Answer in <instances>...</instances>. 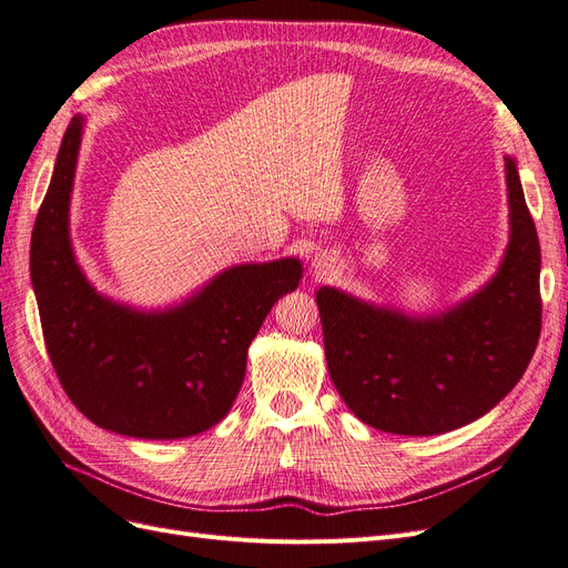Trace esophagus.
<instances>
[{
	"label": "esophagus",
	"instance_id": "esophagus-1",
	"mask_svg": "<svg viewBox=\"0 0 568 568\" xmlns=\"http://www.w3.org/2000/svg\"><path fill=\"white\" fill-rule=\"evenodd\" d=\"M334 255H329V253H320V255H315V261H313V267H315V272L317 274H326V272H332L334 270Z\"/></svg>",
	"mask_w": 568,
	"mask_h": 568
}]
</instances>
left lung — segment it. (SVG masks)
Returning <instances> with one entry per match:
<instances>
[{
	"label": "left lung",
	"instance_id": "obj_1",
	"mask_svg": "<svg viewBox=\"0 0 568 568\" xmlns=\"http://www.w3.org/2000/svg\"><path fill=\"white\" fill-rule=\"evenodd\" d=\"M509 244L476 294L407 315L320 286L324 355L357 419L386 434L436 436L484 417L519 384L538 346L540 244L517 161L505 159Z\"/></svg>",
	"mask_w": 568,
	"mask_h": 568
}]
</instances>
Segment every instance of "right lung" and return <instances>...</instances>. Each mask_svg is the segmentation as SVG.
<instances>
[{
	"mask_svg": "<svg viewBox=\"0 0 568 568\" xmlns=\"http://www.w3.org/2000/svg\"><path fill=\"white\" fill-rule=\"evenodd\" d=\"M84 115L68 125L30 239V277L51 365L84 417L144 440L196 436L227 415L251 341L272 305L298 288V257L222 270L163 311L92 286L71 244V194Z\"/></svg>",
	"mask_w": 568,
	"mask_h": 568,
	"instance_id": "1",
	"label": "right lung"
}]
</instances>
